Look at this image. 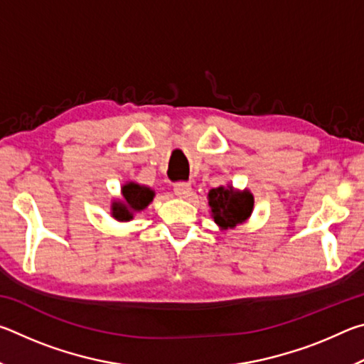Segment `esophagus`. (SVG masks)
Masks as SVG:
<instances>
[{
	"mask_svg": "<svg viewBox=\"0 0 364 364\" xmlns=\"http://www.w3.org/2000/svg\"><path fill=\"white\" fill-rule=\"evenodd\" d=\"M191 184H188V183H178V184H175V188H173V191H175V194L180 197V199H186V197L191 194Z\"/></svg>",
	"mask_w": 364,
	"mask_h": 364,
	"instance_id": "esophagus-1",
	"label": "esophagus"
}]
</instances>
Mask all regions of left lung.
<instances>
[{"mask_svg": "<svg viewBox=\"0 0 364 364\" xmlns=\"http://www.w3.org/2000/svg\"><path fill=\"white\" fill-rule=\"evenodd\" d=\"M207 199L212 218L221 231L245 223L254 212V194L249 189L232 188V184L210 189Z\"/></svg>", "mask_w": 364, "mask_h": 364, "instance_id": "obj_1", "label": "left lung"}]
</instances>
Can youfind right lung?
<instances>
[{
    "mask_svg": "<svg viewBox=\"0 0 364 364\" xmlns=\"http://www.w3.org/2000/svg\"><path fill=\"white\" fill-rule=\"evenodd\" d=\"M120 194V199H114L110 204V215L114 220L122 221V223L132 221L134 215L143 212L156 196L152 188L136 181H127L122 186Z\"/></svg>",
    "mask_w": 364,
    "mask_h": 364,
    "instance_id": "obj_1",
    "label": "right lung"
}]
</instances>
